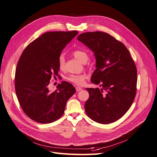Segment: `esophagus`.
I'll return each instance as SVG.
<instances>
[{
  "instance_id": "obj_1",
  "label": "esophagus",
  "mask_w": 157,
  "mask_h": 157,
  "mask_svg": "<svg viewBox=\"0 0 157 157\" xmlns=\"http://www.w3.org/2000/svg\"><path fill=\"white\" fill-rule=\"evenodd\" d=\"M75 89H76L77 92H79V91H80V90H82V88L79 87H75Z\"/></svg>"
}]
</instances>
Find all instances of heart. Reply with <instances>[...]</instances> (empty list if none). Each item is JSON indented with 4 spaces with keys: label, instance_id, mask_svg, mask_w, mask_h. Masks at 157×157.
Listing matches in <instances>:
<instances>
[{
    "label": "heart",
    "instance_id": "heart-1",
    "mask_svg": "<svg viewBox=\"0 0 157 157\" xmlns=\"http://www.w3.org/2000/svg\"><path fill=\"white\" fill-rule=\"evenodd\" d=\"M72 55L74 57L77 59L79 61L82 63H86L89 60V55L87 53L83 51L82 49H75L72 52ZM58 64L60 70H63L65 67V57L64 55H60L58 59ZM87 78V75L85 74H79V75H70L67 78V79L70 82H72L73 83L82 85L83 84L85 78Z\"/></svg>",
    "mask_w": 157,
    "mask_h": 157
}]
</instances>
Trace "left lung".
I'll use <instances>...</instances> for the list:
<instances>
[{
    "label": "left lung",
    "instance_id": "1",
    "mask_svg": "<svg viewBox=\"0 0 157 157\" xmlns=\"http://www.w3.org/2000/svg\"><path fill=\"white\" fill-rule=\"evenodd\" d=\"M78 40L94 53L96 70L90 80L102 87L86 88L89 98L85 104V112L97 123H113L123 117L134 102L136 65L125 45L108 33H84Z\"/></svg>",
    "mask_w": 157,
    "mask_h": 157
}]
</instances>
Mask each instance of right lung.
Masks as SVG:
<instances>
[{"instance_id": "add662e5", "label": "right lung", "mask_w": 157, "mask_h": 157, "mask_svg": "<svg viewBox=\"0 0 157 157\" xmlns=\"http://www.w3.org/2000/svg\"><path fill=\"white\" fill-rule=\"evenodd\" d=\"M78 33H45L29 44L19 58L15 75L16 95L25 113L36 122L45 124L59 119L75 93L67 82L59 83L54 92L49 90L48 85L52 77L59 76V57Z\"/></svg>"}]
</instances>
